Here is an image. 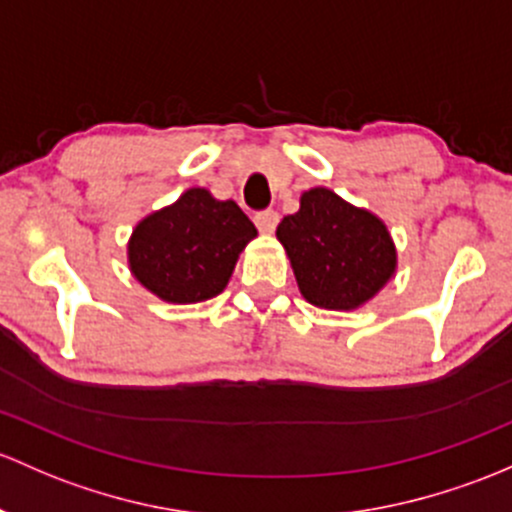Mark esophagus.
I'll use <instances>...</instances> for the list:
<instances>
[{
  "label": "esophagus",
  "mask_w": 512,
  "mask_h": 512,
  "mask_svg": "<svg viewBox=\"0 0 512 512\" xmlns=\"http://www.w3.org/2000/svg\"><path fill=\"white\" fill-rule=\"evenodd\" d=\"M279 223V213L277 211H260L255 213V225L262 230V233H272Z\"/></svg>",
  "instance_id": "obj_1"
}]
</instances>
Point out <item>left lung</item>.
Here are the masks:
<instances>
[{
    "label": "left lung",
    "mask_w": 512,
    "mask_h": 512,
    "mask_svg": "<svg viewBox=\"0 0 512 512\" xmlns=\"http://www.w3.org/2000/svg\"><path fill=\"white\" fill-rule=\"evenodd\" d=\"M277 238L304 299L321 309H355L395 272V245L383 220L328 188L306 191L299 211L279 223Z\"/></svg>",
    "instance_id": "left-lung-1"
}]
</instances>
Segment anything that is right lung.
Masks as SVG:
<instances>
[{
	"label": "right lung",
	"mask_w": 512,
	"mask_h": 512,
	"mask_svg": "<svg viewBox=\"0 0 512 512\" xmlns=\"http://www.w3.org/2000/svg\"><path fill=\"white\" fill-rule=\"evenodd\" d=\"M255 235L238 203L215 201L206 188H191L134 228L129 267L157 297L193 304L223 292L242 247Z\"/></svg>",
	"instance_id": "obj_1"
}]
</instances>
